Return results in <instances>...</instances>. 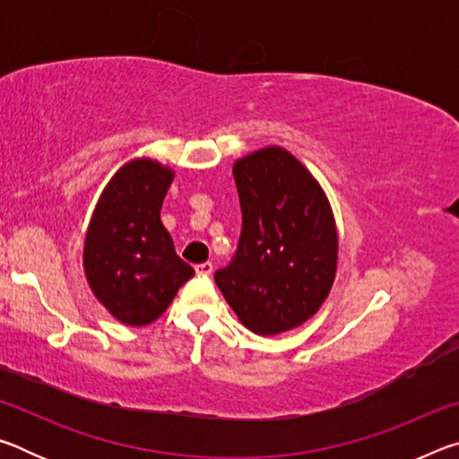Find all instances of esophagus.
Instances as JSON below:
<instances>
[{
  "label": "esophagus",
  "instance_id": "obj_1",
  "mask_svg": "<svg viewBox=\"0 0 459 459\" xmlns=\"http://www.w3.org/2000/svg\"><path fill=\"white\" fill-rule=\"evenodd\" d=\"M214 271V265L211 261H206V263H200V265H196V273L198 275H211Z\"/></svg>",
  "mask_w": 459,
  "mask_h": 459
}]
</instances>
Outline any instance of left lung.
Listing matches in <instances>:
<instances>
[{"mask_svg": "<svg viewBox=\"0 0 459 459\" xmlns=\"http://www.w3.org/2000/svg\"><path fill=\"white\" fill-rule=\"evenodd\" d=\"M243 232L235 261L214 275L238 322L261 336L306 324L328 298L338 269V229L314 174L281 145L232 166Z\"/></svg>", "mask_w": 459, "mask_h": 459, "instance_id": "1", "label": "left lung"}]
</instances>
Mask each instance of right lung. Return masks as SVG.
<instances>
[{"label":"right lung","mask_w":459,"mask_h":459,"mask_svg":"<svg viewBox=\"0 0 459 459\" xmlns=\"http://www.w3.org/2000/svg\"><path fill=\"white\" fill-rule=\"evenodd\" d=\"M174 176L158 160H127L100 192L84 235L82 269L92 295L134 328L158 320L194 275L160 219Z\"/></svg>","instance_id":"obj_1"}]
</instances>
